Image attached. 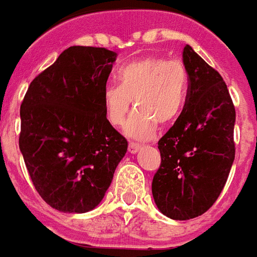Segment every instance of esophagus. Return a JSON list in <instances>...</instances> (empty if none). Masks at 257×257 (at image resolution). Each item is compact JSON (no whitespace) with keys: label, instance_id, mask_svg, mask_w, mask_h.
<instances>
[{"label":"esophagus","instance_id":"34e87169","mask_svg":"<svg viewBox=\"0 0 257 257\" xmlns=\"http://www.w3.org/2000/svg\"><path fill=\"white\" fill-rule=\"evenodd\" d=\"M142 150V146L138 143H129V147H128V151L131 154H138L139 151Z\"/></svg>","mask_w":257,"mask_h":257}]
</instances>
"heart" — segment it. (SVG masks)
Wrapping results in <instances>:
<instances>
[{
    "label": "heart",
    "instance_id": "obj_1",
    "mask_svg": "<svg viewBox=\"0 0 257 257\" xmlns=\"http://www.w3.org/2000/svg\"><path fill=\"white\" fill-rule=\"evenodd\" d=\"M117 80L118 85L107 84L102 91L104 114L113 126H121L135 103L125 125L129 138L151 139L158 123H173L185 106L188 73L181 61L144 57L119 66Z\"/></svg>",
    "mask_w": 257,
    "mask_h": 257
}]
</instances>
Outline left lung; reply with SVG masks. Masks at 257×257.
<instances>
[{
    "label": "left lung",
    "instance_id": "left-lung-1",
    "mask_svg": "<svg viewBox=\"0 0 257 257\" xmlns=\"http://www.w3.org/2000/svg\"><path fill=\"white\" fill-rule=\"evenodd\" d=\"M182 62L189 81L187 100L158 142L162 162L153 180L158 210L176 220L196 218L215 203L235 153V110L222 76L189 45Z\"/></svg>",
    "mask_w": 257,
    "mask_h": 257
}]
</instances>
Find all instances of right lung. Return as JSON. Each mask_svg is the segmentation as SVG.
<instances>
[{"mask_svg":"<svg viewBox=\"0 0 257 257\" xmlns=\"http://www.w3.org/2000/svg\"><path fill=\"white\" fill-rule=\"evenodd\" d=\"M115 60L103 47H69L32 80L20 106L27 170L42 199L61 212L94 210L128 150L102 100Z\"/></svg>","mask_w":257,"mask_h":257,"instance_id":"add662e5","label":"right lung"}]
</instances>
